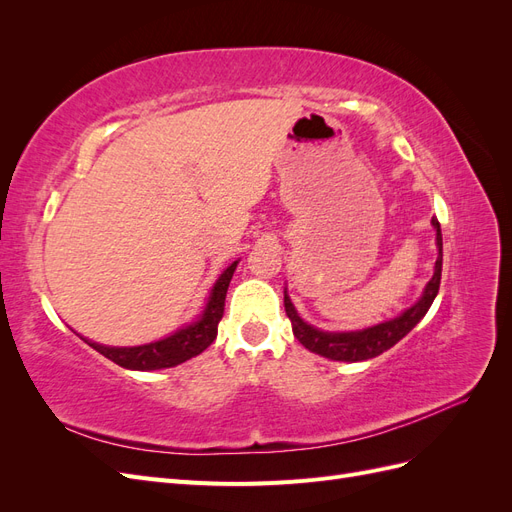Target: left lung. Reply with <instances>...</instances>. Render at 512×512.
Instances as JSON below:
<instances>
[{"label":"left lung","instance_id":"1","mask_svg":"<svg viewBox=\"0 0 512 512\" xmlns=\"http://www.w3.org/2000/svg\"><path fill=\"white\" fill-rule=\"evenodd\" d=\"M433 226H436V241L440 247V256L436 260V271H433V277L429 280L423 297L418 299L410 309H406L404 314L395 320L382 322L378 327H371L365 331H354V333H327V331H318L314 327H309L307 322L299 318V314L294 312V307L288 299V294H284V307H286V316L292 322V333L299 339V344H303L309 352H316L320 356H327L331 361H367L374 359V356L382 354L384 350L393 348L401 337H406L421 318L427 314V309L431 307L433 299L440 290V280H442V232H440V222L438 218L431 220Z\"/></svg>","mask_w":512,"mask_h":512}]
</instances>
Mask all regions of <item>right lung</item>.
Wrapping results in <instances>:
<instances>
[{"mask_svg": "<svg viewBox=\"0 0 512 512\" xmlns=\"http://www.w3.org/2000/svg\"><path fill=\"white\" fill-rule=\"evenodd\" d=\"M235 269H237V262H232V265L220 275V280L215 282L211 290V297L203 316H200L198 322L190 324L188 329H181L179 333L160 339L156 344L136 346V348H108V346L89 342V339H85V342L100 354H104L108 361H113L119 367H126V369H141V371L162 369V367H175L183 361H188L192 356L209 348L213 344L215 335H218V324L224 316L226 290Z\"/></svg>", "mask_w": 512, "mask_h": 512, "instance_id": "add662e5", "label": "right lung"}]
</instances>
